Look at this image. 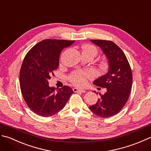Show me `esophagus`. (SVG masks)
Masks as SVG:
<instances>
[{"label":"esophagus","instance_id":"34e87169","mask_svg":"<svg viewBox=\"0 0 151 151\" xmlns=\"http://www.w3.org/2000/svg\"><path fill=\"white\" fill-rule=\"evenodd\" d=\"M73 92H75V93H77V92H80V93H85V91L84 89L81 88H73Z\"/></svg>","mask_w":151,"mask_h":151}]
</instances>
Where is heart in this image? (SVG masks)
Masks as SVG:
<instances>
[{"instance_id":"1","label":"heart","mask_w":151,"mask_h":151,"mask_svg":"<svg viewBox=\"0 0 151 151\" xmlns=\"http://www.w3.org/2000/svg\"><path fill=\"white\" fill-rule=\"evenodd\" d=\"M83 53H89L93 54L95 56L97 54V50L93 45H84L83 46ZM93 73L92 72L87 70V71H76L72 73L70 76V80L73 84L77 86L85 85L87 83V78H92Z\"/></svg>"}]
</instances>
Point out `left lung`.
<instances>
[{"label": "left lung", "mask_w": 151, "mask_h": 151, "mask_svg": "<svg viewBox=\"0 0 151 151\" xmlns=\"http://www.w3.org/2000/svg\"><path fill=\"white\" fill-rule=\"evenodd\" d=\"M90 41L102 50L107 59L108 70L93 81L95 85L106 88V92L100 94V98L94 105L89 106V109L98 116L107 118L119 113L127 103L132 85L131 68L126 55L114 42Z\"/></svg>", "instance_id": "8db88e82"}]
</instances>
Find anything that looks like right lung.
Segmentation results:
<instances>
[{"label": "right lung", "instance_id": "right-lung-1", "mask_svg": "<svg viewBox=\"0 0 151 151\" xmlns=\"http://www.w3.org/2000/svg\"><path fill=\"white\" fill-rule=\"evenodd\" d=\"M74 42L44 40L34 46L24 57L19 74L21 91L27 106L37 115L47 117L56 114L73 94L68 86L55 93V88L50 87L48 80L58 68L61 51Z\"/></svg>", "mask_w": 151, "mask_h": 151}]
</instances>
